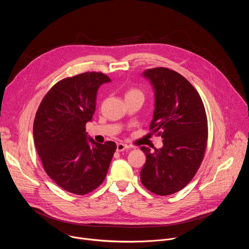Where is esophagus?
<instances>
[{
	"label": "esophagus",
	"mask_w": 249,
	"mask_h": 249,
	"mask_svg": "<svg viewBox=\"0 0 249 249\" xmlns=\"http://www.w3.org/2000/svg\"><path fill=\"white\" fill-rule=\"evenodd\" d=\"M129 147L126 145V144H123V143H118L117 144V149H116V151L117 152H123L124 150H126V149H128Z\"/></svg>",
	"instance_id": "obj_1"
}]
</instances>
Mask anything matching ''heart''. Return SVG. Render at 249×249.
<instances>
[{"instance_id":"b5f03b06","label":"heart","mask_w":249,"mask_h":249,"mask_svg":"<svg viewBox=\"0 0 249 249\" xmlns=\"http://www.w3.org/2000/svg\"><path fill=\"white\" fill-rule=\"evenodd\" d=\"M129 95H143L142 94V92L138 89H130L127 93H126V96H129Z\"/></svg>"}]
</instances>
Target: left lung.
Segmentation results:
<instances>
[{"mask_svg":"<svg viewBox=\"0 0 249 249\" xmlns=\"http://www.w3.org/2000/svg\"><path fill=\"white\" fill-rule=\"evenodd\" d=\"M142 76L155 91L150 130L161 136L163 146L153 152L141 147L147 157L141 182L157 195H170L191 181L204 158L208 138L205 107L194 87L177 72L154 68Z\"/></svg>","mask_w":249,"mask_h":249,"instance_id":"obj_1","label":"left lung"}]
</instances>
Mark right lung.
Returning <instances> with one entry per match:
<instances>
[{
	"instance_id": "add662e5",
	"label": "right lung",
	"mask_w": 249,
	"mask_h": 249,
	"mask_svg": "<svg viewBox=\"0 0 249 249\" xmlns=\"http://www.w3.org/2000/svg\"><path fill=\"white\" fill-rule=\"evenodd\" d=\"M111 80L84 73L57 83L42 99L33 123L34 144L50 178L64 190L85 195L104 180L116 150L86 132L95 111L98 88Z\"/></svg>"
}]
</instances>
